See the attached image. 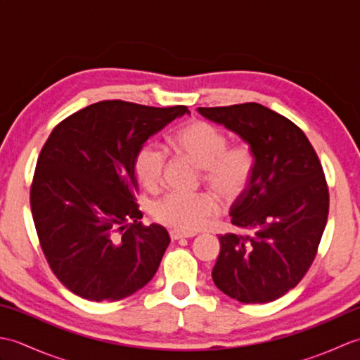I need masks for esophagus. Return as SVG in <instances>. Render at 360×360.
<instances>
[{
	"label": "esophagus",
	"mask_w": 360,
	"mask_h": 360,
	"mask_svg": "<svg viewBox=\"0 0 360 360\" xmlns=\"http://www.w3.org/2000/svg\"><path fill=\"white\" fill-rule=\"evenodd\" d=\"M192 236H195V233H184V232H179V231H172V232H170V238H172V240L192 238Z\"/></svg>",
	"instance_id": "esophagus-1"
}]
</instances>
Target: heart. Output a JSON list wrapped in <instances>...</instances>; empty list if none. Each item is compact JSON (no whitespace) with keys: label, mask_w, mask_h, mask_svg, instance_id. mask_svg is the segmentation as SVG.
<instances>
[{"label":"heart","mask_w":360,"mask_h":360,"mask_svg":"<svg viewBox=\"0 0 360 360\" xmlns=\"http://www.w3.org/2000/svg\"><path fill=\"white\" fill-rule=\"evenodd\" d=\"M172 148L196 167L202 179L224 202H233L248 188L255 168L254 151L248 143L227 147L219 128L204 120L190 122L170 137ZM134 173L142 186L156 190L162 184L167 153L155 142L143 143L134 156ZM218 202L210 193H168L153 204L151 215L158 223L179 232H195L218 213Z\"/></svg>","instance_id":"1"}]
</instances>
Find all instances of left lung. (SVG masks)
Masks as SVG:
<instances>
[{"label":"left lung","mask_w":360,"mask_h":360,"mask_svg":"<svg viewBox=\"0 0 360 360\" xmlns=\"http://www.w3.org/2000/svg\"><path fill=\"white\" fill-rule=\"evenodd\" d=\"M238 134L254 151L255 168L231 207L244 233L219 235L212 278L241 303H267L295 288L317 254L330 193L322 164L304 133L259 103L198 108Z\"/></svg>","instance_id":"8db88e82"}]
</instances>
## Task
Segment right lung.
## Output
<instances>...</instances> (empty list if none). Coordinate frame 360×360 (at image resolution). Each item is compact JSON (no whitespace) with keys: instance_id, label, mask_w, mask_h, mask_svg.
<instances>
[{"instance_id":"add662e5","label":"right lung","mask_w":360,"mask_h":360,"mask_svg":"<svg viewBox=\"0 0 360 360\" xmlns=\"http://www.w3.org/2000/svg\"><path fill=\"white\" fill-rule=\"evenodd\" d=\"M184 114L182 105L103 101L52 129L37 160L30 209L52 272L75 295L116 302L155 277L170 236L139 221L133 164L148 137Z\"/></svg>"}]
</instances>
